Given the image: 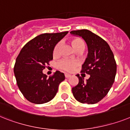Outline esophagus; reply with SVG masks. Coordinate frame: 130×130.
I'll return each instance as SVG.
<instances>
[{
  "instance_id": "esophagus-1",
  "label": "esophagus",
  "mask_w": 130,
  "mask_h": 130,
  "mask_svg": "<svg viewBox=\"0 0 130 130\" xmlns=\"http://www.w3.org/2000/svg\"><path fill=\"white\" fill-rule=\"evenodd\" d=\"M65 77H66V78H69V77H71V75L69 73H65Z\"/></svg>"
}]
</instances>
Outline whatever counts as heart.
Returning <instances> with one entry per match:
<instances>
[{"label": "heart", "mask_w": 130, "mask_h": 130, "mask_svg": "<svg viewBox=\"0 0 130 130\" xmlns=\"http://www.w3.org/2000/svg\"><path fill=\"white\" fill-rule=\"evenodd\" d=\"M72 46L74 49L77 50L79 47H85V43L83 40L80 38H74L71 41ZM60 47V43H58L53 49V55H57L59 53ZM79 65V62L73 59H63L60 60L58 63H57V66L60 69L67 71H73L76 67Z\"/></svg>", "instance_id": "obj_1"}]
</instances>
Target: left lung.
Instances as JSON below:
<instances>
[{
  "label": "left lung",
  "instance_id": "obj_1",
  "mask_svg": "<svg viewBox=\"0 0 130 130\" xmlns=\"http://www.w3.org/2000/svg\"><path fill=\"white\" fill-rule=\"evenodd\" d=\"M71 34L81 37L88 47V55L82 65L81 73L90 75L87 81L77 75V85L72 88L75 99L83 104H96L106 96L114 83L116 63L109 45L88 30H73Z\"/></svg>",
  "mask_w": 130,
  "mask_h": 130
}]
</instances>
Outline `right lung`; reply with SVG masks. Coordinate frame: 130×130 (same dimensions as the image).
<instances>
[{
	"mask_svg": "<svg viewBox=\"0 0 130 130\" xmlns=\"http://www.w3.org/2000/svg\"><path fill=\"white\" fill-rule=\"evenodd\" d=\"M68 31L42 34L23 47L16 60L14 72L20 90L34 104L47 102L56 95L64 73L57 71L47 78L43 70L53 59V49Z\"/></svg>",
	"mask_w": 130,
	"mask_h": 130,
	"instance_id": "right-lung-1",
	"label": "right lung"
}]
</instances>
